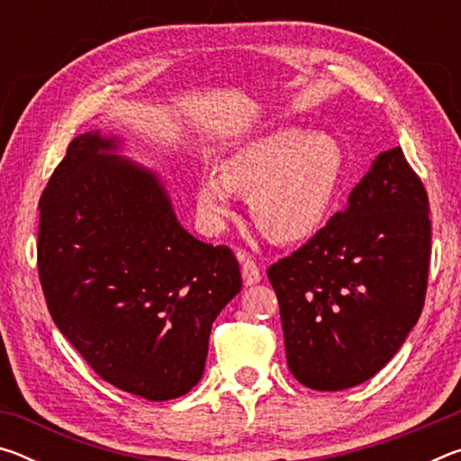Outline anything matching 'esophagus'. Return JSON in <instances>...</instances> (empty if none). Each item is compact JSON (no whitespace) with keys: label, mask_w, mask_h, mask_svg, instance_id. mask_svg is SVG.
Listing matches in <instances>:
<instances>
[{"label":"esophagus","mask_w":461,"mask_h":461,"mask_svg":"<svg viewBox=\"0 0 461 461\" xmlns=\"http://www.w3.org/2000/svg\"><path fill=\"white\" fill-rule=\"evenodd\" d=\"M241 278H244V285H248V286L260 283L262 280L260 267L252 258L241 260Z\"/></svg>","instance_id":"esophagus-1"}]
</instances>
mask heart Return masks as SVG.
<instances>
[{
	"mask_svg": "<svg viewBox=\"0 0 461 461\" xmlns=\"http://www.w3.org/2000/svg\"><path fill=\"white\" fill-rule=\"evenodd\" d=\"M343 181L339 144L325 134L283 128L238 148L220 175H201L197 212L209 231L233 217V194L249 199L254 223L278 244L301 241L321 228Z\"/></svg>",
	"mask_w": 461,
	"mask_h": 461,
	"instance_id": "obj_1",
	"label": "heart"
}]
</instances>
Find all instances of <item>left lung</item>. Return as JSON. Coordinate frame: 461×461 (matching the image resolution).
Segmentation results:
<instances>
[{"instance_id": "8db88e82", "label": "left lung", "mask_w": 461, "mask_h": 461, "mask_svg": "<svg viewBox=\"0 0 461 461\" xmlns=\"http://www.w3.org/2000/svg\"><path fill=\"white\" fill-rule=\"evenodd\" d=\"M429 260L427 191L393 148L354 186L346 212L268 268L293 376L343 390L384 368L423 311Z\"/></svg>"}]
</instances>
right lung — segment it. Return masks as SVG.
<instances>
[{"label": "right lung", "mask_w": 461, "mask_h": 461, "mask_svg": "<svg viewBox=\"0 0 461 461\" xmlns=\"http://www.w3.org/2000/svg\"><path fill=\"white\" fill-rule=\"evenodd\" d=\"M112 148L87 131L54 168L38 203V276L52 321L99 378L170 401L201 380L240 264L185 231L156 176Z\"/></svg>", "instance_id": "1"}]
</instances>
